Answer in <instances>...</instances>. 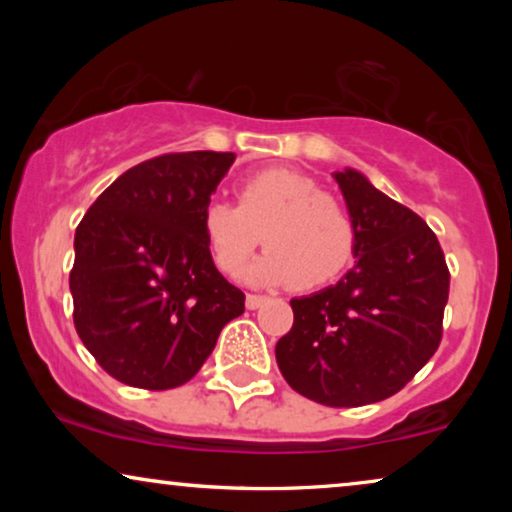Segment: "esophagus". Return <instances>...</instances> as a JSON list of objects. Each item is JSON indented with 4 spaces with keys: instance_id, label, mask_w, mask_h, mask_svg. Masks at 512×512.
I'll list each match as a JSON object with an SVG mask.
<instances>
[{
    "instance_id": "1",
    "label": "esophagus",
    "mask_w": 512,
    "mask_h": 512,
    "mask_svg": "<svg viewBox=\"0 0 512 512\" xmlns=\"http://www.w3.org/2000/svg\"><path fill=\"white\" fill-rule=\"evenodd\" d=\"M265 303V296H256V293H247V307L249 310H258Z\"/></svg>"
}]
</instances>
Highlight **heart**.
I'll return each instance as SVG.
<instances>
[{"instance_id":"obj_1","label":"heart","mask_w":512,"mask_h":512,"mask_svg":"<svg viewBox=\"0 0 512 512\" xmlns=\"http://www.w3.org/2000/svg\"><path fill=\"white\" fill-rule=\"evenodd\" d=\"M237 198L240 205L209 200L200 216L214 261L228 275L242 268L261 237L268 251L244 270L254 284L319 289L352 261V219L305 174L277 167L256 172L242 181Z\"/></svg>"}]
</instances>
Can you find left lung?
<instances>
[{
    "instance_id": "8db88e82",
    "label": "left lung",
    "mask_w": 512,
    "mask_h": 512,
    "mask_svg": "<svg viewBox=\"0 0 512 512\" xmlns=\"http://www.w3.org/2000/svg\"><path fill=\"white\" fill-rule=\"evenodd\" d=\"M354 226L356 265L338 284L293 298L275 356L291 389L328 408L401 391L436 354L450 293L438 237L361 172H333Z\"/></svg>"
}]
</instances>
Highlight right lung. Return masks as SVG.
Masks as SVG:
<instances>
[{
	"label": "right lung",
	"mask_w": 512,
	"mask_h": 512,
	"mask_svg": "<svg viewBox=\"0 0 512 512\" xmlns=\"http://www.w3.org/2000/svg\"><path fill=\"white\" fill-rule=\"evenodd\" d=\"M235 153L188 151L123 172L74 235L76 333L118 382L163 391L202 368L244 293L216 270L202 233Z\"/></svg>",
	"instance_id": "1"
}]
</instances>
